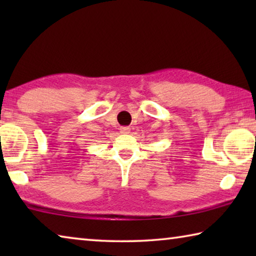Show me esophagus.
<instances>
[{"label": "esophagus", "mask_w": 256, "mask_h": 256, "mask_svg": "<svg viewBox=\"0 0 256 256\" xmlns=\"http://www.w3.org/2000/svg\"><path fill=\"white\" fill-rule=\"evenodd\" d=\"M120 133L128 134L130 133V128H120Z\"/></svg>", "instance_id": "34e87169"}]
</instances>
